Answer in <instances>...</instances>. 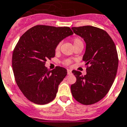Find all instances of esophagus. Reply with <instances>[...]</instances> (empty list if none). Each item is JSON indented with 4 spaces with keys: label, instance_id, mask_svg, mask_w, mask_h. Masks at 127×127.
<instances>
[{
    "label": "esophagus",
    "instance_id": "1",
    "mask_svg": "<svg viewBox=\"0 0 127 127\" xmlns=\"http://www.w3.org/2000/svg\"><path fill=\"white\" fill-rule=\"evenodd\" d=\"M67 73H68V75H70V74L72 73V70H70V69H68V70H67Z\"/></svg>",
    "mask_w": 127,
    "mask_h": 127
}]
</instances>
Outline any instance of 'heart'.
<instances>
[{
  "instance_id": "1",
  "label": "heart",
  "mask_w": 127,
  "mask_h": 127,
  "mask_svg": "<svg viewBox=\"0 0 127 127\" xmlns=\"http://www.w3.org/2000/svg\"><path fill=\"white\" fill-rule=\"evenodd\" d=\"M72 42H73V46L77 45V44H83V42H82V40L79 39V38H75V39H73V40H72ZM60 46L61 44H58L55 48V51L56 52H58L59 50V49H60ZM63 63L66 65H69L70 63H71V61L70 60H66L63 62Z\"/></svg>"
}]
</instances>
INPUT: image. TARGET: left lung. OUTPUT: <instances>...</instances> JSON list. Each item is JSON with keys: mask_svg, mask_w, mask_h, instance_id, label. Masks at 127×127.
Masks as SVG:
<instances>
[{"mask_svg": "<svg viewBox=\"0 0 127 127\" xmlns=\"http://www.w3.org/2000/svg\"><path fill=\"white\" fill-rule=\"evenodd\" d=\"M72 30L86 43L83 61L88 66L85 75L79 71H72L77 81L71 85V92L80 103L92 105L106 95L114 81L118 67V52L112 38L103 30L92 26L72 27Z\"/></svg>", "mask_w": 127, "mask_h": 127, "instance_id": "8db88e82", "label": "left lung"}]
</instances>
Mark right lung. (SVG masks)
I'll return each instance as SVG.
<instances>
[{"instance_id": "obj_1", "label": "right lung", "mask_w": 127, "mask_h": 127, "mask_svg": "<svg viewBox=\"0 0 127 127\" xmlns=\"http://www.w3.org/2000/svg\"><path fill=\"white\" fill-rule=\"evenodd\" d=\"M72 35L69 27L37 25L19 39L13 52V71L19 89L30 101L45 105L55 99L67 70L61 66L50 70L46 62L55 57L57 44Z\"/></svg>"}]
</instances>
